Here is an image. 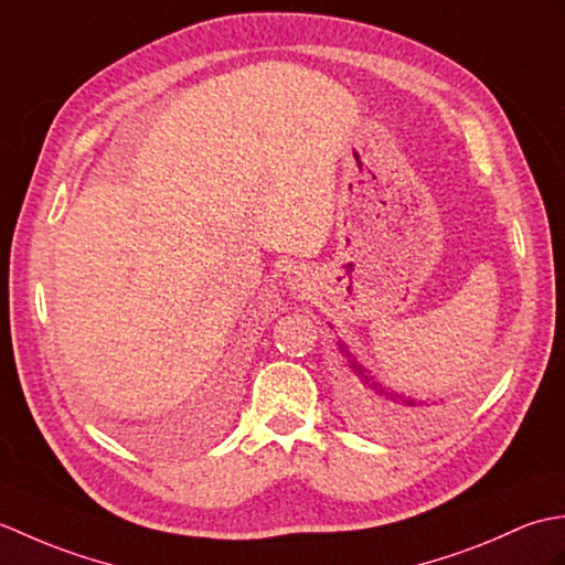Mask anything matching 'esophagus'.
<instances>
[{
	"label": "esophagus",
	"mask_w": 565,
	"mask_h": 565,
	"mask_svg": "<svg viewBox=\"0 0 565 565\" xmlns=\"http://www.w3.org/2000/svg\"><path fill=\"white\" fill-rule=\"evenodd\" d=\"M286 284H289L291 291H301L308 284V274L303 269H291L289 276H286Z\"/></svg>",
	"instance_id": "1"
}]
</instances>
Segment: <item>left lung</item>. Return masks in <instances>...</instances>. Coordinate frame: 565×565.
I'll return each instance as SVG.
<instances>
[{"instance_id":"1","label":"left lung","mask_w":565,"mask_h":565,"mask_svg":"<svg viewBox=\"0 0 565 565\" xmlns=\"http://www.w3.org/2000/svg\"><path fill=\"white\" fill-rule=\"evenodd\" d=\"M338 344H340L342 354L347 356V362H350V366H352V371L356 374V379L362 381L366 388L374 391V393L379 395V398L393 403L395 407H401V411H403V407H405V411H419V407H423V405H427V407H429V405H439V403H435V401H431V403H427V401H417V398H413V395H405V393H398V391H393V388H386V386H383L381 381H376L374 376L369 374V371H366L362 364L356 362L354 354H352L350 350H347V344H344L342 340H340Z\"/></svg>"}]
</instances>
